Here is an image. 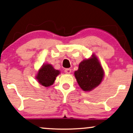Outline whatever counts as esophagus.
<instances>
[{"mask_svg":"<svg viewBox=\"0 0 133 133\" xmlns=\"http://www.w3.org/2000/svg\"><path fill=\"white\" fill-rule=\"evenodd\" d=\"M65 72L66 74H70L71 72V70L70 68H66L65 70Z\"/></svg>","mask_w":133,"mask_h":133,"instance_id":"34e87169","label":"esophagus"}]
</instances>
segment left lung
<instances>
[{"instance_id":"1","label":"left lung","mask_w":133,"mask_h":133,"mask_svg":"<svg viewBox=\"0 0 133 133\" xmlns=\"http://www.w3.org/2000/svg\"><path fill=\"white\" fill-rule=\"evenodd\" d=\"M74 75L80 87L88 91L97 87L102 81L103 71L95 56L80 63Z\"/></svg>"}]
</instances>
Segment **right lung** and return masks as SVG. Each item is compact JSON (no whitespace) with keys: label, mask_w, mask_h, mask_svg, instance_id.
<instances>
[{"label":"right lung","mask_w":133,"mask_h":133,"mask_svg":"<svg viewBox=\"0 0 133 133\" xmlns=\"http://www.w3.org/2000/svg\"><path fill=\"white\" fill-rule=\"evenodd\" d=\"M59 71L54 69L52 65L46 64L43 65L39 71L37 79L38 82L43 86L48 87L53 84L56 76L59 75Z\"/></svg>","instance_id":"1"}]
</instances>
